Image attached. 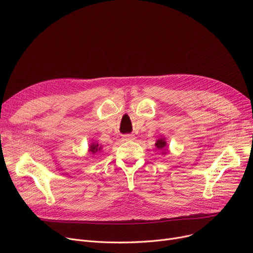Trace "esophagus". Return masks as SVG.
Wrapping results in <instances>:
<instances>
[{"instance_id":"esophagus-1","label":"esophagus","mask_w":253,"mask_h":253,"mask_svg":"<svg viewBox=\"0 0 253 253\" xmlns=\"http://www.w3.org/2000/svg\"><path fill=\"white\" fill-rule=\"evenodd\" d=\"M135 137H134V135H123V140H125V141H130V140H133Z\"/></svg>"}]
</instances>
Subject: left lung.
Here are the masks:
<instances>
[{
    "label": "left lung",
    "instance_id": "obj_1",
    "mask_svg": "<svg viewBox=\"0 0 253 253\" xmlns=\"http://www.w3.org/2000/svg\"><path fill=\"white\" fill-rule=\"evenodd\" d=\"M155 145H156V148L158 149V150H161V151H165L166 150V145H167V143H166V141H165V138H159L157 141H156V143H155ZM162 154H166V152H163Z\"/></svg>",
    "mask_w": 253,
    "mask_h": 253
}]
</instances>
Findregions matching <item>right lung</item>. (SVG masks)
<instances>
[{
    "instance_id": "add662e5",
    "label": "right lung",
    "mask_w": 253,
    "mask_h": 253,
    "mask_svg": "<svg viewBox=\"0 0 253 253\" xmlns=\"http://www.w3.org/2000/svg\"><path fill=\"white\" fill-rule=\"evenodd\" d=\"M101 151V147L98 144V143H95L93 142L90 144L89 147V152H91L92 154H96L97 152H100Z\"/></svg>"
}]
</instances>
